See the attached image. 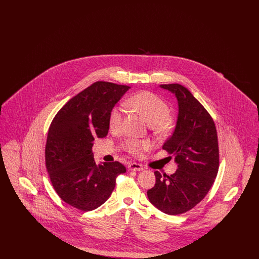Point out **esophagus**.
Instances as JSON below:
<instances>
[{
	"label": "esophagus",
	"instance_id": "1",
	"mask_svg": "<svg viewBox=\"0 0 259 259\" xmlns=\"http://www.w3.org/2000/svg\"><path fill=\"white\" fill-rule=\"evenodd\" d=\"M128 168L131 171H143L144 170L143 166L141 164H138V163H130Z\"/></svg>",
	"mask_w": 259,
	"mask_h": 259
}]
</instances>
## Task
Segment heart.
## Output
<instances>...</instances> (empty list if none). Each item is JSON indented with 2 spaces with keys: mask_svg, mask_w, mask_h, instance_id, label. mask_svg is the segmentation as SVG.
<instances>
[{
  "mask_svg": "<svg viewBox=\"0 0 259 259\" xmlns=\"http://www.w3.org/2000/svg\"><path fill=\"white\" fill-rule=\"evenodd\" d=\"M128 103L136 111L144 115L154 130L164 132L168 129L170 123V108L167 102L158 95L148 91H142L133 95ZM124 113L125 111L121 106H115L111 109L109 115V126L111 131H117L121 128ZM125 147L131 153L139 154L148 148V144L130 139L126 141Z\"/></svg>",
  "mask_w": 259,
  "mask_h": 259,
  "instance_id": "1",
  "label": "heart"
}]
</instances>
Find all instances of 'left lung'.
<instances>
[{
    "label": "left lung",
    "mask_w": 259,
    "mask_h": 259,
    "mask_svg": "<svg viewBox=\"0 0 259 259\" xmlns=\"http://www.w3.org/2000/svg\"><path fill=\"white\" fill-rule=\"evenodd\" d=\"M178 101V118L163 149L175 155L178 170L171 176L155 171V185L148 190L149 202L167 214L194 208L209 192L219 171V143L209 112L185 87L161 84Z\"/></svg>",
    "instance_id": "left-lung-1"
}]
</instances>
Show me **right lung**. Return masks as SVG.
I'll return each mask as SVG.
<instances>
[{
  "mask_svg": "<svg viewBox=\"0 0 259 259\" xmlns=\"http://www.w3.org/2000/svg\"><path fill=\"white\" fill-rule=\"evenodd\" d=\"M131 87L97 81L71 99L50 124L46 166L51 184L64 202L92 210L111 196L118 175L126 168L117 161L96 164V138L108 135L109 115Z\"/></svg>",
  "mask_w": 259,
  "mask_h": 259,
  "instance_id": "1",
  "label": "right lung"
}]
</instances>
